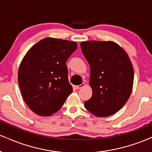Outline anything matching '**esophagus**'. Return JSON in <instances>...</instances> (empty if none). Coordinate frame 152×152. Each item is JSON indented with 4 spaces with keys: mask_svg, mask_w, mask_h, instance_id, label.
Instances as JSON below:
<instances>
[{
    "mask_svg": "<svg viewBox=\"0 0 152 152\" xmlns=\"http://www.w3.org/2000/svg\"><path fill=\"white\" fill-rule=\"evenodd\" d=\"M84 86H85V83H81V85H78V86H76V87L77 89H80V88H83V87H84Z\"/></svg>",
    "mask_w": 152,
    "mask_h": 152,
    "instance_id": "obj_1",
    "label": "esophagus"
}]
</instances>
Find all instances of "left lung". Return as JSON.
Listing matches in <instances>:
<instances>
[{
    "instance_id": "8db88e82",
    "label": "left lung",
    "mask_w": 152,
    "mask_h": 152,
    "mask_svg": "<svg viewBox=\"0 0 152 152\" xmlns=\"http://www.w3.org/2000/svg\"><path fill=\"white\" fill-rule=\"evenodd\" d=\"M81 48L90 66L93 91L85 108L100 117L114 114L128 101L133 87L134 69L128 55L112 41H85Z\"/></svg>"
}]
</instances>
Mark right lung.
I'll use <instances>...</instances> for the list:
<instances>
[{"mask_svg": "<svg viewBox=\"0 0 152 152\" xmlns=\"http://www.w3.org/2000/svg\"><path fill=\"white\" fill-rule=\"evenodd\" d=\"M76 48L74 41L46 38L24 56L18 69V85L26 104L36 114H54L72 93L66 61Z\"/></svg>", "mask_w": 152, "mask_h": 152, "instance_id": "obj_1", "label": "right lung"}]
</instances>
